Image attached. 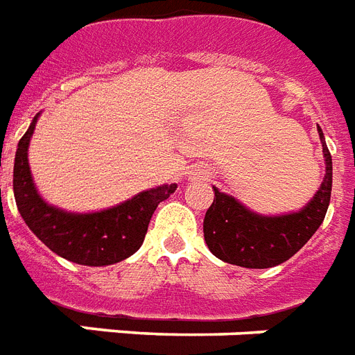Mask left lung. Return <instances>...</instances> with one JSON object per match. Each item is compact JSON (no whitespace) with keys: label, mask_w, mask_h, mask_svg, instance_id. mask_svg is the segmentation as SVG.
<instances>
[{"label":"left lung","mask_w":355,"mask_h":355,"mask_svg":"<svg viewBox=\"0 0 355 355\" xmlns=\"http://www.w3.org/2000/svg\"><path fill=\"white\" fill-rule=\"evenodd\" d=\"M326 175L313 200L295 214L258 216L234 198L214 189V201L203 220V236L220 260L251 269L273 268L290 260L322 223L331 196V155L319 128Z\"/></svg>","instance_id":"1"}]
</instances>
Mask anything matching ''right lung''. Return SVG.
I'll return each mask as SVG.
<instances>
[{
  "label": "right lung",
  "mask_w": 355,
  "mask_h": 355,
  "mask_svg": "<svg viewBox=\"0 0 355 355\" xmlns=\"http://www.w3.org/2000/svg\"><path fill=\"white\" fill-rule=\"evenodd\" d=\"M36 119L19 139L14 159V198L31 231L69 262L82 266H110L132 257L144 242L152 214L161 201L178 189L163 185L141 192L123 205L93 214H71L47 205L34 189L27 150Z\"/></svg>",
  "instance_id": "right-lung-1"
}]
</instances>
